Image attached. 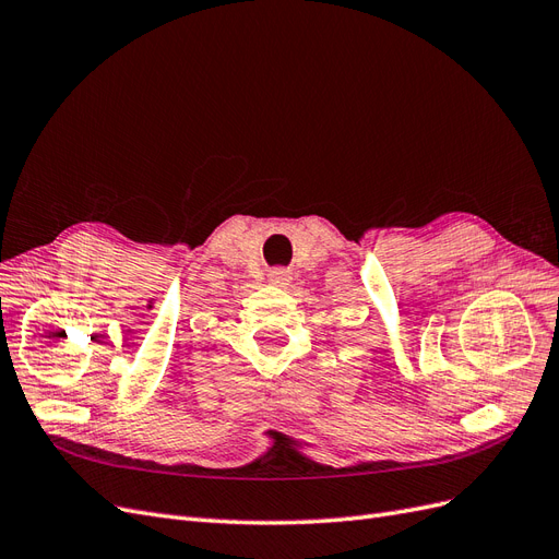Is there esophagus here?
Here are the masks:
<instances>
[{
	"label": "esophagus",
	"mask_w": 559,
	"mask_h": 559,
	"mask_svg": "<svg viewBox=\"0 0 559 559\" xmlns=\"http://www.w3.org/2000/svg\"><path fill=\"white\" fill-rule=\"evenodd\" d=\"M267 280L273 282V284L284 286L286 282L292 280V273H289V270H286V267H273V270H270V273H267Z\"/></svg>",
	"instance_id": "1"
}]
</instances>
